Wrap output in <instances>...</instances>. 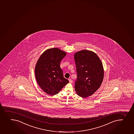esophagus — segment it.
<instances>
[{"label": "esophagus", "instance_id": "obj_1", "mask_svg": "<svg viewBox=\"0 0 134 134\" xmlns=\"http://www.w3.org/2000/svg\"><path fill=\"white\" fill-rule=\"evenodd\" d=\"M69 82L70 83H72V79H69Z\"/></svg>", "mask_w": 134, "mask_h": 134}]
</instances>
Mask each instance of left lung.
I'll return each mask as SVG.
<instances>
[{"label": "left lung", "instance_id": "left-lung-1", "mask_svg": "<svg viewBox=\"0 0 134 134\" xmlns=\"http://www.w3.org/2000/svg\"><path fill=\"white\" fill-rule=\"evenodd\" d=\"M77 79L75 89L79 96H91L100 87L104 78L102 62L93 51L83 50L75 53Z\"/></svg>", "mask_w": 134, "mask_h": 134}]
</instances>
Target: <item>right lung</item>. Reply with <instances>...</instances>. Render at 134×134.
Masks as SVG:
<instances>
[{"label": "right lung", "instance_id": "add662e5", "mask_svg": "<svg viewBox=\"0 0 134 134\" xmlns=\"http://www.w3.org/2000/svg\"><path fill=\"white\" fill-rule=\"evenodd\" d=\"M66 53L57 48L44 51L36 64V80L42 89L49 95L58 94L69 81L64 77L60 64Z\"/></svg>", "mask_w": 134, "mask_h": 134}]
</instances>
